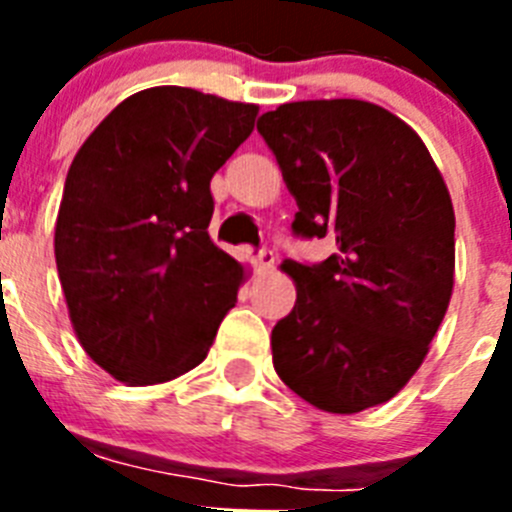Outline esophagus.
<instances>
[{
	"instance_id": "obj_1",
	"label": "esophagus",
	"mask_w": 512,
	"mask_h": 512,
	"mask_svg": "<svg viewBox=\"0 0 512 512\" xmlns=\"http://www.w3.org/2000/svg\"><path fill=\"white\" fill-rule=\"evenodd\" d=\"M274 261H277L274 251H271V248H264V251H259V256H256V269L269 271L271 266H274Z\"/></svg>"
}]
</instances>
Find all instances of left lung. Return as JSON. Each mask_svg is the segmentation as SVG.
<instances>
[{
	"instance_id": "8db88e82",
	"label": "left lung",
	"mask_w": 512,
	"mask_h": 512,
	"mask_svg": "<svg viewBox=\"0 0 512 512\" xmlns=\"http://www.w3.org/2000/svg\"><path fill=\"white\" fill-rule=\"evenodd\" d=\"M302 238L323 264L284 261L297 302L271 330L279 379L325 413L392 400L423 364L454 289V205L408 122L364 99L279 104L259 120Z\"/></svg>"
}]
</instances>
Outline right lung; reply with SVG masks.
<instances>
[{
    "label": "right lung",
    "instance_id": "obj_1",
    "mask_svg": "<svg viewBox=\"0 0 512 512\" xmlns=\"http://www.w3.org/2000/svg\"><path fill=\"white\" fill-rule=\"evenodd\" d=\"M256 104L187 87L120 102L71 161L58 279L81 348L133 387L202 364L243 264L210 241V179L251 135Z\"/></svg>",
    "mask_w": 512,
    "mask_h": 512
}]
</instances>
